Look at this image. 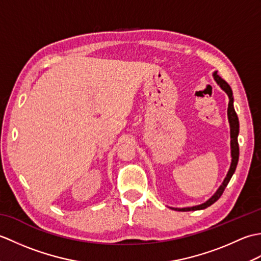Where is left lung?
<instances>
[{
    "mask_svg": "<svg viewBox=\"0 0 261 261\" xmlns=\"http://www.w3.org/2000/svg\"><path fill=\"white\" fill-rule=\"evenodd\" d=\"M214 81L216 82L222 90L226 93V95L229 96V105H228V120L230 123V138H231V165L228 174H226L224 180L222 181V184L220 185L212 196H211L206 202H204L199 205H195V206H190V207H170L175 211H197V210H204L208 206H211L213 203H215L218 199L222 195L226 185L229 184V181L231 179L232 175L234 174L237 165H238V160H239V143H238V136H239V119H238V115L234 111L233 107V93H232V90L230 85L226 83L224 80L221 79V77L215 73H213Z\"/></svg>",
    "mask_w": 261,
    "mask_h": 261,
    "instance_id": "left-lung-1",
    "label": "left lung"
}]
</instances>
